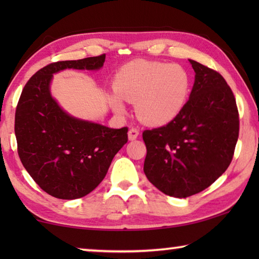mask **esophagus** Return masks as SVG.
<instances>
[{
    "label": "esophagus",
    "instance_id": "34e87169",
    "mask_svg": "<svg viewBox=\"0 0 259 259\" xmlns=\"http://www.w3.org/2000/svg\"><path fill=\"white\" fill-rule=\"evenodd\" d=\"M138 136H139V131L136 129V128H131L130 130H129V133H128V137H129V140H135V139H137L138 138Z\"/></svg>",
    "mask_w": 259,
    "mask_h": 259
}]
</instances>
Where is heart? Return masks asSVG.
<instances>
[{
	"mask_svg": "<svg viewBox=\"0 0 259 259\" xmlns=\"http://www.w3.org/2000/svg\"><path fill=\"white\" fill-rule=\"evenodd\" d=\"M116 95L109 104L123 113L122 100L136 104V112L144 123L164 125L183 111L191 91V75L179 64L136 60L116 73L113 83Z\"/></svg>",
	"mask_w": 259,
	"mask_h": 259,
	"instance_id": "b5f03b06",
	"label": "heart"
}]
</instances>
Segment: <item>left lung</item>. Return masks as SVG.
<instances>
[{"mask_svg": "<svg viewBox=\"0 0 259 259\" xmlns=\"http://www.w3.org/2000/svg\"><path fill=\"white\" fill-rule=\"evenodd\" d=\"M190 98L168 124L143 133L144 172L157 190L175 198L202 192L229 168L239 137L234 95L218 72L191 60Z\"/></svg>", "mask_w": 259, "mask_h": 259, "instance_id": "left-lung-1", "label": "left lung"}]
</instances>
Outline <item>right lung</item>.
Masks as SVG:
<instances>
[{
  "mask_svg": "<svg viewBox=\"0 0 259 259\" xmlns=\"http://www.w3.org/2000/svg\"><path fill=\"white\" fill-rule=\"evenodd\" d=\"M105 57L47 65L26 83L17 105L15 134L21 163L34 182L57 199H78L93 192L128 142L126 126L111 129L75 119L50 94L55 73L66 68L99 69Z\"/></svg>",
  "mask_w": 259,
  "mask_h": 259,
  "instance_id": "add662e5",
  "label": "right lung"
}]
</instances>
